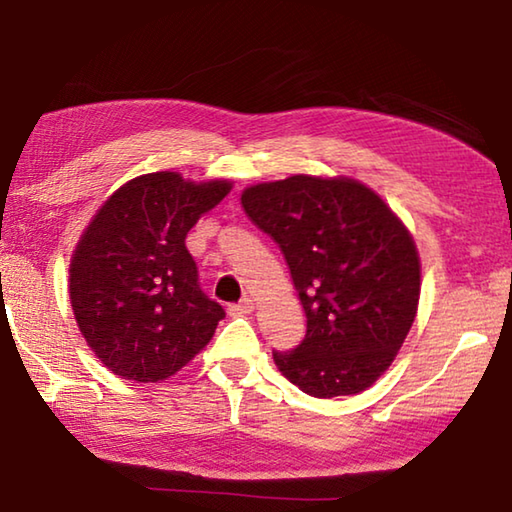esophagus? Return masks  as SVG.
Segmentation results:
<instances>
[{"label": "esophagus", "mask_w": 512, "mask_h": 512, "mask_svg": "<svg viewBox=\"0 0 512 512\" xmlns=\"http://www.w3.org/2000/svg\"><path fill=\"white\" fill-rule=\"evenodd\" d=\"M255 311V302L250 298H244L237 305H230V314L232 316H246V314H253Z\"/></svg>", "instance_id": "34e87169"}]
</instances>
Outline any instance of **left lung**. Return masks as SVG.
<instances>
[{
	"label": "left lung",
	"instance_id": "1",
	"mask_svg": "<svg viewBox=\"0 0 512 512\" xmlns=\"http://www.w3.org/2000/svg\"><path fill=\"white\" fill-rule=\"evenodd\" d=\"M241 207L287 259L307 316L277 370L307 395H357L391 368L418 316L420 255L375 189L348 176L296 173L241 192Z\"/></svg>",
	"mask_w": 512,
	"mask_h": 512
}]
</instances>
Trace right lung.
<instances>
[{
  "label": "right lung",
  "instance_id": "obj_1",
  "mask_svg": "<svg viewBox=\"0 0 512 512\" xmlns=\"http://www.w3.org/2000/svg\"><path fill=\"white\" fill-rule=\"evenodd\" d=\"M230 189L223 178L144 173L85 225L69 259V302L94 357L121 379H169L212 341L225 311L198 289L185 237Z\"/></svg>",
  "mask_w": 512,
  "mask_h": 512
}]
</instances>
